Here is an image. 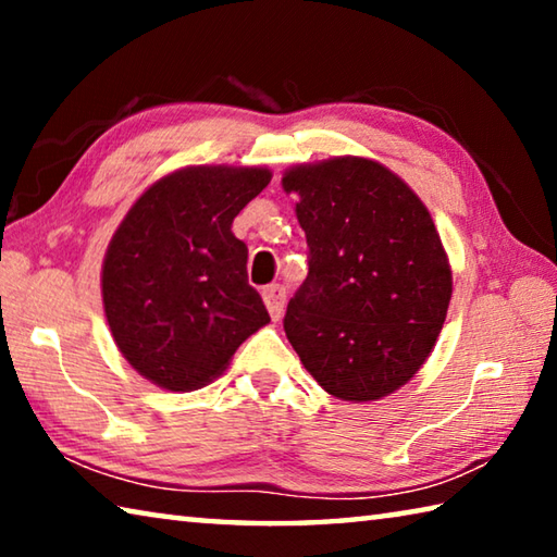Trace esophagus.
I'll return each mask as SVG.
<instances>
[{
	"label": "esophagus",
	"mask_w": 557,
	"mask_h": 557,
	"mask_svg": "<svg viewBox=\"0 0 557 557\" xmlns=\"http://www.w3.org/2000/svg\"><path fill=\"white\" fill-rule=\"evenodd\" d=\"M285 297L287 292L282 285H270L265 292H262V299H265V307L272 317V322H280L282 312H285Z\"/></svg>",
	"instance_id": "34e87169"
}]
</instances>
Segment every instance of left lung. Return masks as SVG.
<instances>
[{"label": "left lung", "instance_id": "obj_1", "mask_svg": "<svg viewBox=\"0 0 557 557\" xmlns=\"http://www.w3.org/2000/svg\"><path fill=\"white\" fill-rule=\"evenodd\" d=\"M309 275L285 334L326 393L366 403L398 391L445 324L451 270L432 215L391 169L363 157L292 166Z\"/></svg>", "mask_w": 557, "mask_h": 557}]
</instances>
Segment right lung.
<instances>
[{
  "label": "right lung",
  "instance_id": "add662e5",
  "mask_svg": "<svg viewBox=\"0 0 557 557\" xmlns=\"http://www.w3.org/2000/svg\"><path fill=\"white\" fill-rule=\"evenodd\" d=\"M262 166H186L139 196L102 262V305L127 363L159 388L211 383L270 322L233 219L270 184Z\"/></svg>",
  "mask_w": 557,
  "mask_h": 557
}]
</instances>
